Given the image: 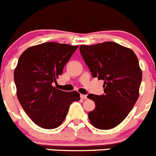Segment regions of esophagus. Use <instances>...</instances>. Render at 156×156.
<instances>
[{"instance_id": "obj_1", "label": "esophagus", "mask_w": 156, "mask_h": 156, "mask_svg": "<svg viewBox=\"0 0 156 156\" xmlns=\"http://www.w3.org/2000/svg\"><path fill=\"white\" fill-rule=\"evenodd\" d=\"M81 99H84V100H85V99H87V95H85V94H81Z\"/></svg>"}]
</instances>
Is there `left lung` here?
<instances>
[{"mask_svg":"<svg viewBox=\"0 0 156 156\" xmlns=\"http://www.w3.org/2000/svg\"><path fill=\"white\" fill-rule=\"evenodd\" d=\"M79 49L92 76L104 81L102 95H87L95 103L89 120L97 129H112L126 118L138 100L142 81L138 58L133 51L114 42L81 45Z\"/></svg>","mask_w":156,"mask_h":156,"instance_id":"obj_1","label":"left lung"}]
</instances>
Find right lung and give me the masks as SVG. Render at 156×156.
I'll return each instance as SVG.
<instances>
[{
    "instance_id": "obj_1",
    "label": "right lung",
    "mask_w": 156,
    "mask_h": 156,
    "mask_svg": "<svg viewBox=\"0 0 156 156\" xmlns=\"http://www.w3.org/2000/svg\"><path fill=\"white\" fill-rule=\"evenodd\" d=\"M78 46L42 43L26 49L14 70L18 101L30 119L43 129H55L66 118L70 105L80 100L77 91L54 87Z\"/></svg>"
}]
</instances>
